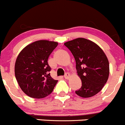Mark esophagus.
<instances>
[{"mask_svg":"<svg viewBox=\"0 0 125 125\" xmlns=\"http://www.w3.org/2000/svg\"><path fill=\"white\" fill-rule=\"evenodd\" d=\"M70 76V73H65V75H64V78H65V79H68V78H69Z\"/></svg>","mask_w":125,"mask_h":125,"instance_id":"obj_1","label":"esophagus"}]
</instances>
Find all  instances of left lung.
Wrapping results in <instances>:
<instances>
[{
    "mask_svg": "<svg viewBox=\"0 0 125 125\" xmlns=\"http://www.w3.org/2000/svg\"><path fill=\"white\" fill-rule=\"evenodd\" d=\"M64 45L75 59L77 73L82 82L76 94L84 98L94 96L102 90L108 78L107 56L99 45L84 38H77Z\"/></svg>",
    "mask_w": 125,
    "mask_h": 125,
    "instance_id": "obj_1",
    "label": "left lung"
}]
</instances>
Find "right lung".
<instances>
[{
  "mask_svg": "<svg viewBox=\"0 0 125 125\" xmlns=\"http://www.w3.org/2000/svg\"><path fill=\"white\" fill-rule=\"evenodd\" d=\"M58 43L46 40L35 41L25 47L17 57L15 74L26 95L41 99L49 95L57 83L51 77L47 60Z\"/></svg>",
  "mask_w": 125,
  "mask_h": 125,
  "instance_id": "right-lung-1",
  "label": "right lung"
}]
</instances>
